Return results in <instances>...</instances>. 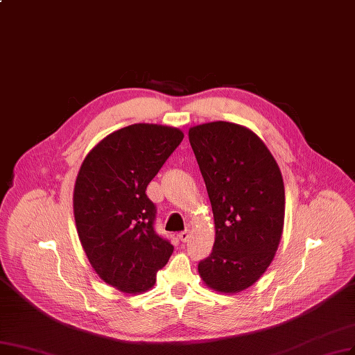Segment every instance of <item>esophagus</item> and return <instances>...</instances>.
Returning a JSON list of instances; mask_svg holds the SVG:
<instances>
[{
    "label": "esophagus",
    "instance_id": "34e87169",
    "mask_svg": "<svg viewBox=\"0 0 355 355\" xmlns=\"http://www.w3.org/2000/svg\"><path fill=\"white\" fill-rule=\"evenodd\" d=\"M178 239L181 240V242H186V240L189 239V230H182L178 233Z\"/></svg>",
    "mask_w": 355,
    "mask_h": 355
}]
</instances>
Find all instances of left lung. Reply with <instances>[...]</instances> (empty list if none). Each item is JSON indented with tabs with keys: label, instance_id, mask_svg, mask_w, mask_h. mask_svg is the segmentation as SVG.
Listing matches in <instances>:
<instances>
[{
	"label": "left lung",
	"instance_id": "8db88e82",
	"mask_svg": "<svg viewBox=\"0 0 355 355\" xmlns=\"http://www.w3.org/2000/svg\"><path fill=\"white\" fill-rule=\"evenodd\" d=\"M189 140L208 190L215 242L199 262L209 288L236 293L271 264L284 223V186L276 159L250 130L230 122L202 123Z\"/></svg>",
	"mask_w": 355,
	"mask_h": 355
}]
</instances>
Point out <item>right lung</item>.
<instances>
[{
    "instance_id": "add662e5",
    "label": "right lung",
    "mask_w": 355,
    "mask_h": 355,
    "mask_svg": "<svg viewBox=\"0 0 355 355\" xmlns=\"http://www.w3.org/2000/svg\"><path fill=\"white\" fill-rule=\"evenodd\" d=\"M177 128L134 123L103 139L79 169L73 190L78 236L101 280L127 293L150 289L174 246L155 230L147 184L181 140Z\"/></svg>"
}]
</instances>
